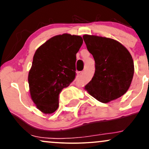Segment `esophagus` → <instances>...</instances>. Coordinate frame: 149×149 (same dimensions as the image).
Instances as JSON below:
<instances>
[{"mask_svg": "<svg viewBox=\"0 0 149 149\" xmlns=\"http://www.w3.org/2000/svg\"><path fill=\"white\" fill-rule=\"evenodd\" d=\"M83 71H82V72H79L78 73V76H82V75L83 74Z\"/></svg>", "mask_w": 149, "mask_h": 149, "instance_id": "esophagus-1", "label": "esophagus"}]
</instances>
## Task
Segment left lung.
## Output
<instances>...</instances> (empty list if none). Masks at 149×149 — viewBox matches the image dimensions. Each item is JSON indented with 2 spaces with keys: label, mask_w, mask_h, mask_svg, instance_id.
Masks as SVG:
<instances>
[{
  "label": "left lung",
  "mask_w": 149,
  "mask_h": 149,
  "mask_svg": "<svg viewBox=\"0 0 149 149\" xmlns=\"http://www.w3.org/2000/svg\"><path fill=\"white\" fill-rule=\"evenodd\" d=\"M83 39L95 62L94 76L84 89L105 104L120 97L128 91L134 76L130 52L113 39L89 35H83Z\"/></svg>",
  "instance_id": "obj_1"
}]
</instances>
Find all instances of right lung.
<instances>
[{"label":"right lung","mask_w":149,"mask_h":149,"mask_svg":"<svg viewBox=\"0 0 149 149\" xmlns=\"http://www.w3.org/2000/svg\"><path fill=\"white\" fill-rule=\"evenodd\" d=\"M83 39L65 33L52 37L38 47L28 77L30 94L37 108L52 114L58 108V95L76 76V54Z\"/></svg>","instance_id":"1"}]
</instances>
